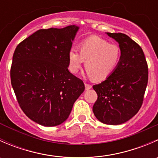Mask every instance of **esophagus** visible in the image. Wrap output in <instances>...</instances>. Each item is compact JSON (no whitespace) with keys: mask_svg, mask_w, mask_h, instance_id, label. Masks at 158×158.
<instances>
[{"mask_svg":"<svg viewBox=\"0 0 158 158\" xmlns=\"http://www.w3.org/2000/svg\"><path fill=\"white\" fill-rule=\"evenodd\" d=\"M85 90H89V89L92 88V85H89L88 83H85Z\"/></svg>","mask_w":158,"mask_h":158,"instance_id":"esophagus-1","label":"esophagus"}]
</instances>
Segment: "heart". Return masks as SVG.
<instances>
[{"label":"heart","instance_id":"obj_1","mask_svg":"<svg viewBox=\"0 0 158 158\" xmlns=\"http://www.w3.org/2000/svg\"><path fill=\"white\" fill-rule=\"evenodd\" d=\"M120 49L105 40L93 36L79 44V51L72 48L68 55L69 69L76 74L85 62L89 76L95 81L109 78L117 68L120 61Z\"/></svg>","mask_w":158,"mask_h":158}]
</instances>
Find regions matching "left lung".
<instances>
[{
	"instance_id": "1",
	"label": "left lung",
	"mask_w": 158,
	"mask_h": 158,
	"mask_svg": "<svg viewBox=\"0 0 158 158\" xmlns=\"http://www.w3.org/2000/svg\"><path fill=\"white\" fill-rule=\"evenodd\" d=\"M106 34L118 43L120 61L109 78L93 85L98 98L92 111L102 123L117 125L128 122L139 111L148 85V64L142 49L128 36Z\"/></svg>"
}]
</instances>
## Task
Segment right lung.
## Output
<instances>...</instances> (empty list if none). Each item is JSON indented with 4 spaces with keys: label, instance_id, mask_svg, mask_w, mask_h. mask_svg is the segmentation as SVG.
Listing matches in <instances>:
<instances>
[{
    "label": "right lung",
    "instance_id": "1",
    "mask_svg": "<svg viewBox=\"0 0 158 158\" xmlns=\"http://www.w3.org/2000/svg\"><path fill=\"white\" fill-rule=\"evenodd\" d=\"M79 29L70 25L39 30L14 51L10 79L17 102L30 119L43 126L63 123L85 90L83 82L68 70Z\"/></svg>",
    "mask_w": 158,
    "mask_h": 158
}]
</instances>
